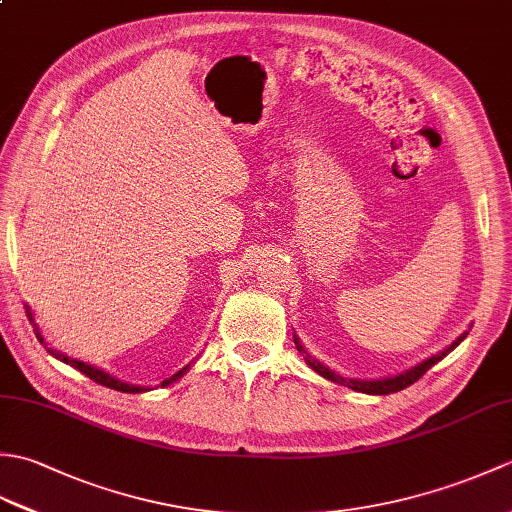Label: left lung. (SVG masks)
Wrapping results in <instances>:
<instances>
[{
	"instance_id": "left-lung-1",
	"label": "left lung",
	"mask_w": 512,
	"mask_h": 512,
	"mask_svg": "<svg viewBox=\"0 0 512 512\" xmlns=\"http://www.w3.org/2000/svg\"><path fill=\"white\" fill-rule=\"evenodd\" d=\"M471 330V328H469ZM466 334L469 332H464V334H460L458 339H455L447 350H442V352H438V354H433L431 358H427V361H422V363H418L416 367H411V369H407V372H402V374H398V376H389V378H380V380H358V378H343V376H339L336 372H332L330 367H325L323 363H319L317 358H312L306 350H303V345L299 343V339L295 336V343H297V350L299 352H303L306 354V363L314 369V372H317L319 376H323V378H328V380H332V383H339V385H345V387H350V389H354V391H363V394H372V396H387V394H394V391H400V389H405V387H409V385H413L416 383V380L420 378V376H424L429 372V369L436 365V363H440L444 356H447L449 352H453L455 347H458L464 339H466Z\"/></svg>"
}]
</instances>
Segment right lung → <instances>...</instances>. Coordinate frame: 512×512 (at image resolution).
I'll list each match as a JSON object with an SVG mask.
<instances>
[{
	"label": "right lung",
	"mask_w": 512,
	"mask_h": 512,
	"mask_svg": "<svg viewBox=\"0 0 512 512\" xmlns=\"http://www.w3.org/2000/svg\"><path fill=\"white\" fill-rule=\"evenodd\" d=\"M28 312H30V308H28ZM30 319H32V312H30ZM35 328H37V325H35ZM37 339H39L43 345H46V341H43V336L39 334V328H37ZM46 350H48V352H50L54 358H59V361H63L65 365H70V367H74V369H79L81 374H85V376H88V378H92L94 383L105 385V387L116 389V391H123V394H140V391H147L145 387H140V385H129V383H123V380H118V378L110 376V374H107V372H103V369L94 367V365H88V363H83V361H76V358H70V356H65V354L57 352V350H52V347H48V345H46ZM189 367H191V365L182 367L178 374H173L171 378L162 380V385H169V383H173V380L182 378L184 374L189 372Z\"/></svg>",
	"instance_id": "obj_1"
}]
</instances>
